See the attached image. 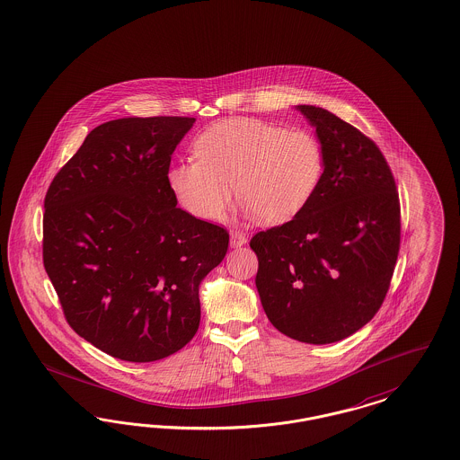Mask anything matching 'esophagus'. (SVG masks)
Returning a JSON list of instances; mask_svg holds the SVG:
<instances>
[{
	"mask_svg": "<svg viewBox=\"0 0 460 460\" xmlns=\"http://www.w3.org/2000/svg\"><path fill=\"white\" fill-rule=\"evenodd\" d=\"M246 243H248V238H246L244 233H241V231H231V246H233V248H241V246L246 244Z\"/></svg>",
	"mask_w": 460,
	"mask_h": 460,
	"instance_id": "esophagus-1",
	"label": "esophagus"
}]
</instances>
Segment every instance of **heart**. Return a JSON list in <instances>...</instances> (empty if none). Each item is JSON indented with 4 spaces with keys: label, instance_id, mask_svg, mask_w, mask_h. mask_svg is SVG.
Wrapping results in <instances>:
<instances>
[{
    "label": "heart",
    "instance_id": "b5f03b06",
    "mask_svg": "<svg viewBox=\"0 0 460 460\" xmlns=\"http://www.w3.org/2000/svg\"><path fill=\"white\" fill-rule=\"evenodd\" d=\"M191 161L168 170L176 202L193 216L222 221L236 190L246 216L265 224L297 217L314 199L326 156L313 132L256 119H227L207 127Z\"/></svg>",
    "mask_w": 460,
    "mask_h": 460
}]
</instances>
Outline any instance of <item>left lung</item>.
<instances>
[{
	"label": "left lung",
	"instance_id": "left-lung-1",
	"mask_svg": "<svg viewBox=\"0 0 460 460\" xmlns=\"http://www.w3.org/2000/svg\"><path fill=\"white\" fill-rule=\"evenodd\" d=\"M326 166L297 217L254 234L256 288L270 323L292 340L326 345L358 332L389 290L401 241L396 181L379 147L314 105Z\"/></svg>",
	"mask_w": 460,
	"mask_h": 460
}]
</instances>
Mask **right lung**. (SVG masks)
I'll return each mask as SVG.
<instances>
[{"instance_id":"right-lung-1","label":"right lung","mask_w":460,"mask_h":460,"mask_svg":"<svg viewBox=\"0 0 460 460\" xmlns=\"http://www.w3.org/2000/svg\"><path fill=\"white\" fill-rule=\"evenodd\" d=\"M193 124L132 117L95 127L44 200V267L66 321L126 362L161 360L190 341L199 287L227 252V231L176 207L168 187Z\"/></svg>"}]
</instances>
